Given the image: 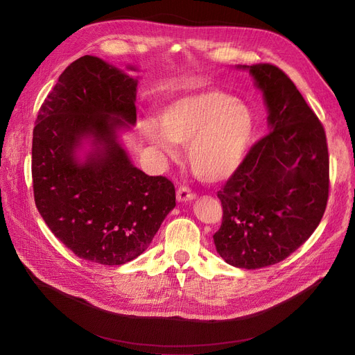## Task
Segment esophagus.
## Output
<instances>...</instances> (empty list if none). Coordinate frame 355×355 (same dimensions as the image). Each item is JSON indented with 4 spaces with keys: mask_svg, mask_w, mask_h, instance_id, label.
<instances>
[{
    "mask_svg": "<svg viewBox=\"0 0 355 355\" xmlns=\"http://www.w3.org/2000/svg\"><path fill=\"white\" fill-rule=\"evenodd\" d=\"M196 198V193L191 191L189 187H180L177 190V200L178 202H191V200Z\"/></svg>",
    "mask_w": 355,
    "mask_h": 355,
    "instance_id": "34e87169",
    "label": "esophagus"
}]
</instances>
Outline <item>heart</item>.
Wrapping results in <instances>:
<instances>
[{"label": "heart", "mask_w": 355, "mask_h": 355, "mask_svg": "<svg viewBox=\"0 0 355 355\" xmlns=\"http://www.w3.org/2000/svg\"><path fill=\"white\" fill-rule=\"evenodd\" d=\"M161 130L145 121L146 139L174 157L171 144L186 146L193 173L206 182L223 181L242 164L251 145L255 119L251 107L220 91L184 96L168 103L158 113Z\"/></svg>", "instance_id": "1"}]
</instances>
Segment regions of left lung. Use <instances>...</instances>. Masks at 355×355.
Returning a JSON list of instances; mask_svg holds the SVG:
<instances>
[{"label":"left lung","mask_w":355,"mask_h":355,"mask_svg":"<svg viewBox=\"0 0 355 355\" xmlns=\"http://www.w3.org/2000/svg\"><path fill=\"white\" fill-rule=\"evenodd\" d=\"M248 68L263 91L270 133L218 191L223 218L213 235L227 264L255 270L280 263L320 223L329 194V155L320 120L275 65Z\"/></svg>","instance_id":"8db88e82"}]
</instances>
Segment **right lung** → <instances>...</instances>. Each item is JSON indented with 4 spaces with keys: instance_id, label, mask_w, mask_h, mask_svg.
<instances>
[{
    "instance_id": "1",
    "label": "right lung",
    "mask_w": 355,
    "mask_h": 355,
    "mask_svg": "<svg viewBox=\"0 0 355 355\" xmlns=\"http://www.w3.org/2000/svg\"><path fill=\"white\" fill-rule=\"evenodd\" d=\"M137 81L85 55L72 62L42 104L33 129L36 207L52 234L76 257L121 266L150 245L175 207L168 178L133 166L117 130L136 121ZM83 139L93 150L76 159Z\"/></svg>"
}]
</instances>
